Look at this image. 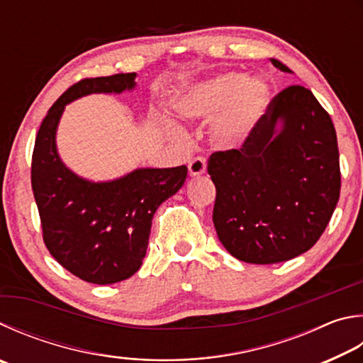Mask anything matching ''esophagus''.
<instances>
[{"mask_svg":"<svg viewBox=\"0 0 363 363\" xmlns=\"http://www.w3.org/2000/svg\"><path fill=\"white\" fill-rule=\"evenodd\" d=\"M206 171V160L203 157H195L189 162V174L190 176H200Z\"/></svg>","mask_w":363,"mask_h":363,"instance_id":"obj_1","label":"esophagus"}]
</instances>
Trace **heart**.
<instances>
[{"mask_svg": "<svg viewBox=\"0 0 363 363\" xmlns=\"http://www.w3.org/2000/svg\"><path fill=\"white\" fill-rule=\"evenodd\" d=\"M268 100V85L260 77L228 72L201 84L182 101V113L195 118H216L214 136L236 144L247 135Z\"/></svg>", "mask_w": 363, "mask_h": 363, "instance_id": "1", "label": "heart"}]
</instances>
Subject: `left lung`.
I'll return each mask as SVG.
<instances>
[{"label":"left lung","mask_w":363,"mask_h":363,"mask_svg":"<svg viewBox=\"0 0 363 363\" xmlns=\"http://www.w3.org/2000/svg\"><path fill=\"white\" fill-rule=\"evenodd\" d=\"M272 63L291 72L274 58ZM208 173L223 247L257 265L291 260L318 242L337 208V131L311 90L291 85L268 103L240 149L211 154Z\"/></svg>","instance_id":"1"}]
</instances>
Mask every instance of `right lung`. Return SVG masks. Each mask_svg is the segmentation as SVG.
<instances>
[{"mask_svg":"<svg viewBox=\"0 0 363 363\" xmlns=\"http://www.w3.org/2000/svg\"><path fill=\"white\" fill-rule=\"evenodd\" d=\"M135 72L87 77L65 91L39 127L31 187L50 255L91 284H114L140 269L157 208L182 187L187 167L141 168L111 182L77 177L62 163L55 131L67 104L90 94L135 87Z\"/></svg>","mask_w":363,"mask_h":363,"instance_id":"right-lung-1","label":"right lung"}]
</instances>
